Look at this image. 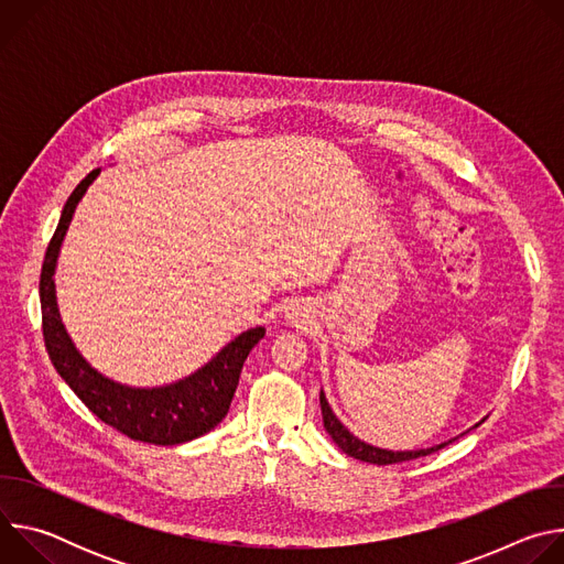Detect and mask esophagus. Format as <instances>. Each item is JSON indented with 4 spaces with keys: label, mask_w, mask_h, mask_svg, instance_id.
Returning <instances> with one entry per match:
<instances>
[{
    "label": "esophagus",
    "mask_w": 564,
    "mask_h": 564,
    "mask_svg": "<svg viewBox=\"0 0 564 564\" xmlns=\"http://www.w3.org/2000/svg\"><path fill=\"white\" fill-rule=\"evenodd\" d=\"M285 316L290 318V321H294V324H303V318H305V307L301 305V303H290L288 307H285Z\"/></svg>",
    "instance_id": "34e87169"
}]
</instances>
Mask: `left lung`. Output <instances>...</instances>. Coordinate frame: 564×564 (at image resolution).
Wrapping results in <instances>:
<instances>
[{
	"label": "left lung",
	"instance_id": "8db88e82",
	"mask_svg": "<svg viewBox=\"0 0 564 564\" xmlns=\"http://www.w3.org/2000/svg\"><path fill=\"white\" fill-rule=\"evenodd\" d=\"M318 401H321V415H324V426L328 431V435L335 440V444L350 457L355 459H361V462H368V464H397V462H409V459H417V457H424V455H431L444 446H448L451 442H455L457 437L448 440V442H442V444H435V446H429V448H417V451H388V448H379V446H372V444H366L364 440H359L357 435H352L341 422L339 417L333 413L328 399H326V392L321 390L318 394ZM487 420V417H485ZM481 420V422H485ZM481 422H477L473 429H477ZM468 433V431H466ZM464 435V433H462Z\"/></svg>",
	"mask_w": 564,
	"mask_h": 564
}]
</instances>
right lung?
Masks as SVG:
<instances>
[{
  "label": "right lung",
  "mask_w": 564,
  "mask_h": 564,
  "mask_svg": "<svg viewBox=\"0 0 564 564\" xmlns=\"http://www.w3.org/2000/svg\"><path fill=\"white\" fill-rule=\"evenodd\" d=\"M98 176L100 170H94L73 189L62 209L57 229L44 257L40 276V301L42 330L48 357L59 377L85 401V406L105 424L113 426L127 437L155 446L192 442L218 426L227 415L240 370H243L250 350L265 337V328L257 326L240 333L227 346H223L205 366L178 381L163 386H129L96 370L79 355L62 324L53 276L59 248L64 243L75 207Z\"/></svg>",
  "instance_id": "obj_1"
}]
</instances>
